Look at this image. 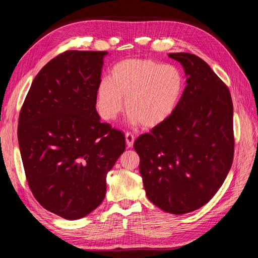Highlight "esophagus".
I'll list each match as a JSON object with an SVG mask.
<instances>
[{
  "label": "esophagus",
  "instance_id": "1",
  "mask_svg": "<svg viewBox=\"0 0 258 258\" xmlns=\"http://www.w3.org/2000/svg\"><path fill=\"white\" fill-rule=\"evenodd\" d=\"M126 143L128 147H132L135 143V136L131 134V132H127L126 134Z\"/></svg>",
  "mask_w": 258,
  "mask_h": 258
}]
</instances>
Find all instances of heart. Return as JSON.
Returning <instances> with one entry per match:
<instances>
[{
  "label": "heart",
  "mask_w": 258,
  "mask_h": 258,
  "mask_svg": "<svg viewBox=\"0 0 258 258\" xmlns=\"http://www.w3.org/2000/svg\"><path fill=\"white\" fill-rule=\"evenodd\" d=\"M184 91V77L174 66L151 59H127L116 63L110 80L100 83L98 111L105 120H114L126 110L132 123L153 128L172 115Z\"/></svg>",
  "instance_id": "heart-1"
}]
</instances>
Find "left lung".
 Returning <instances> with one entry per match:
<instances>
[{
    "instance_id": "8db88e82",
    "label": "left lung",
    "mask_w": 258,
    "mask_h": 258,
    "mask_svg": "<svg viewBox=\"0 0 258 258\" xmlns=\"http://www.w3.org/2000/svg\"><path fill=\"white\" fill-rule=\"evenodd\" d=\"M184 68L186 87L169 119L140 136L135 150L146 196L168 213L205 206L223 185L233 160V105L227 86L206 61L169 53Z\"/></svg>"
}]
</instances>
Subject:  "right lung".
<instances>
[{"instance_id":"1","label":"right lung","mask_w":258,"mask_h":258,"mask_svg":"<svg viewBox=\"0 0 258 258\" xmlns=\"http://www.w3.org/2000/svg\"><path fill=\"white\" fill-rule=\"evenodd\" d=\"M106 51L68 50L46 64L19 114L27 182L44 209L79 220L103 201L106 174L126 148L124 135L96 110Z\"/></svg>"}]
</instances>
